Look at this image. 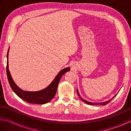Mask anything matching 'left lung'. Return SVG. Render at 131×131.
Returning <instances> with one entry per match:
<instances>
[{
    "mask_svg": "<svg viewBox=\"0 0 131 131\" xmlns=\"http://www.w3.org/2000/svg\"><path fill=\"white\" fill-rule=\"evenodd\" d=\"M77 93H78V96L80 97V99H81L82 101L84 102H85V103H86V104H89V105H106V104H107L108 103H109L110 102V101L111 100H112L114 97L116 95L114 96V97H113V99H110V100H108V101H105V102H101V103H94V102H88V101H86V100H83L81 97H80V94H79V92H78V91L77 90Z\"/></svg>",
    "mask_w": 131,
    "mask_h": 131,
    "instance_id": "1",
    "label": "left lung"
}]
</instances>
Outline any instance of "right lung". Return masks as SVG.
<instances>
[{"instance_id":"add662e5","label":"right lung","mask_w":131,"mask_h":131,"mask_svg":"<svg viewBox=\"0 0 131 131\" xmlns=\"http://www.w3.org/2000/svg\"><path fill=\"white\" fill-rule=\"evenodd\" d=\"M8 51L7 53V75L8 82L11 88L19 98L24 100V101L29 102L30 104H45L53 99L56 93L60 79L63 75L66 72L70 70V68H67L61 70L57 75L56 77L53 82L48 87L44 90L37 92H28L24 91L15 84L11 77L10 74L8 69Z\"/></svg>"}]
</instances>
